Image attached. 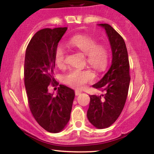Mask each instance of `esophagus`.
Wrapping results in <instances>:
<instances>
[{
	"mask_svg": "<svg viewBox=\"0 0 154 154\" xmlns=\"http://www.w3.org/2000/svg\"><path fill=\"white\" fill-rule=\"evenodd\" d=\"M75 96H79L82 94V91H79V90H75Z\"/></svg>",
	"mask_w": 154,
	"mask_h": 154,
	"instance_id": "34e87169",
	"label": "esophagus"
}]
</instances>
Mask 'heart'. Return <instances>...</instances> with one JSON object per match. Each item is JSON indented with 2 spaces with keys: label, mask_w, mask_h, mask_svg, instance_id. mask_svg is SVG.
Returning <instances> with one entry per match:
<instances>
[{
  "label": "heart",
  "mask_w": 154,
  "mask_h": 154,
  "mask_svg": "<svg viewBox=\"0 0 154 154\" xmlns=\"http://www.w3.org/2000/svg\"><path fill=\"white\" fill-rule=\"evenodd\" d=\"M69 46L86 55V62L94 70L103 71L107 66L109 52L107 47L98 45V41L92 37L78 35L70 38L68 42ZM66 52L61 46L56 47L54 51V60L58 67L66 63ZM94 79V75L88 70L71 69L63 77L64 83L70 87L80 88Z\"/></svg>",
  "instance_id": "b5f03b06"
}]
</instances>
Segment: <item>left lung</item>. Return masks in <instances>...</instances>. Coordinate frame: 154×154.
I'll return each mask as SVG.
<instances>
[{"instance_id": "left-lung-1", "label": "left lung", "mask_w": 154, "mask_h": 154, "mask_svg": "<svg viewBox=\"0 0 154 154\" xmlns=\"http://www.w3.org/2000/svg\"><path fill=\"white\" fill-rule=\"evenodd\" d=\"M105 29L112 51V65L98 83L93 87L103 92L100 96H90L87 117L99 129L109 127L122 112L128 93L130 64L127 48L122 37L111 26L100 23Z\"/></svg>"}]
</instances>
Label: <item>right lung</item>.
<instances>
[{
  "mask_svg": "<svg viewBox=\"0 0 154 154\" xmlns=\"http://www.w3.org/2000/svg\"><path fill=\"white\" fill-rule=\"evenodd\" d=\"M67 27L43 29L34 35L25 54L23 79L31 114L41 127L49 133H59L70 118L75 92L68 86L58 88L56 96L48 92L58 86L53 77L54 51Z\"/></svg>",
  "mask_w": 154,
  "mask_h": 154,
  "instance_id": "add662e5",
  "label": "right lung"
}]
</instances>
